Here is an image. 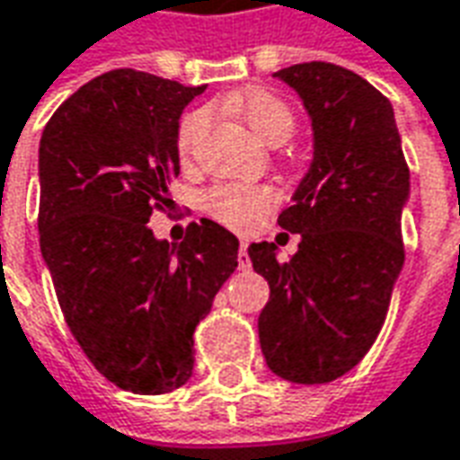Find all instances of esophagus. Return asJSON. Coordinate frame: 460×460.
Segmentation results:
<instances>
[{
	"mask_svg": "<svg viewBox=\"0 0 460 460\" xmlns=\"http://www.w3.org/2000/svg\"><path fill=\"white\" fill-rule=\"evenodd\" d=\"M239 269L241 270H249L251 269L249 253H246V243H243V241H241V246H239Z\"/></svg>",
	"mask_w": 460,
	"mask_h": 460,
	"instance_id": "34e87169",
	"label": "esophagus"
}]
</instances>
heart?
I'll return each instance as SVG.
<instances>
[{
	"label": "heart",
	"instance_id": "b5f03b06",
	"mask_svg": "<svg viewBox=\"0 0 460 460\" xmlns=\"http://www.w3.org/2000/svg\"><path fill=\"white\" fill-rule=\"evenodd\" d=\"M229 108L249 125V130L266 145H280L296 130V115L286 101L270 91H249V93L229 95L224 101ZM209 125L207 111H191L181 118L177 132V150L190 155L201 132ZM276 204V194L269 187H241V184H217L207 191L204 207L211 217L231 229H251L256 221Z\"/></svg>",
	"mask_w": 460,
	"mask_h": 460
}]
</instances>
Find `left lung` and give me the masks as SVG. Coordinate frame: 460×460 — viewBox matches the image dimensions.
Segmentation results:
<instances>
[{
  "instance_id": "obj_1",
  "label": "left lung",
  "mask_w": 460,
  "mask_h": 460,
  "mask_svg": "<svg viewBox=\"0 0 460 460\" xmlns=\"http://www.w3.org/2000/svg\"><path fill=\"white\" fill-rule=\"evenodd\" d=\"M305 105L313 162L279 224L300 234L298 253L251 243L253 270L269 280L259 315L261 352L296 385L338 379L369 352L404 266L402 209L409 167L394 108L342 66L310 61L276 71Z\"/></svg>"
}]
</instances>
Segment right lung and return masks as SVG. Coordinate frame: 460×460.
<instances>
[{
	"instance_id": "1",
	"label": "right lung",
	"mask_w": 460,
	"mask_h": 460,
	"mask_svg": "<svg viewBox=\"0 0 460 460\" xmlns=\"http://www.w3.org/2000/svg\"><path fill=\"white\" fill-rule=\"evenodd\" d=\"M204 85L118 68L81 85L39 145V241L56 298L85 357L135 394L191 376L194 328L239 266V239L217 221L181 243L155 239L172 204L181 111Z\"/></svg>"
}]
</instances>
